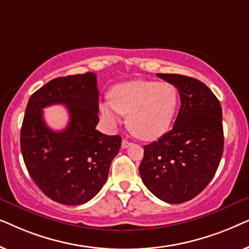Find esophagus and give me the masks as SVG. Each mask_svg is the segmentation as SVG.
<instances>
[{"instance_id":"obj_1","label":"esophagus","mask_w":249,"mask_h":249,"mask_svg":"<svg viewBox=\"0 0 249 249\" xmlns=\"http://www.w3.org/2000/svg\"><path fill=\"white\" fill-rule=\"evenodd\" d=\"M130 145H131V142H128L127 139H124V141H122V142H121V147L122 148H128Z\"/></svg>"}]
</instances>
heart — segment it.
Wrapping results in <instances>:
<instances>
[{"label": "heart", "instance_id": "heart-1", "mask_svg": "<svg viewBox=\"0 0 249 249\" xmlns=\"http://www.w3.org/2000/svg\"><path fill=\"white\" fill-rule=\"evenodd\" d=\"M180 105L179 90L171 83L155 80H129L110 91V102H103V119L114 125L118 112L128 114L127 124L132 134L144 141H153L169 131Z\"/></svg>", "mask_w": 249, "mask_h": 249}]
</instances>
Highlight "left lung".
Returning a JSON list of instances; mask_svg holds the SVG:
<instances>
[{
    "instance_id": "1",
    "label": "left lung",
    "mask_w": 249,
    "mask_h": 249,
    "mask_svg": "<svg viewBox=\"0 0 249 249\" xmlns=\"http://www.w3.org/2000/svg\"><path fill=\"white\" fill-rule=\"evenodd\" d=\"M178 88L181 107L169 132L145 145L139 173L158 198L190 200L215 175L223 154L222 107L212 90L195 78L158 73Z\"/></svg>"
}]
</instances>
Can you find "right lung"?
<instances>
[{"instance_id":"1","label":"right lung","mask_w":249,"mask_h":249,"mask_svg":"<svg viewBox=\"0 0 249 249\" xmlns=\"http://www.w3.org/2000/svg\"><path fill=\"white\" fill-rule=\"evenodd\" d=\"M54 104L66 105L70 112L64 131L54 132L43 121L42 108ZM97 124L98 88L93 72L55 78L30 96L20 147L34 182L54 202L81 205L107 181L122 139L102 134Z\"/></svg>"}]
</instances>
